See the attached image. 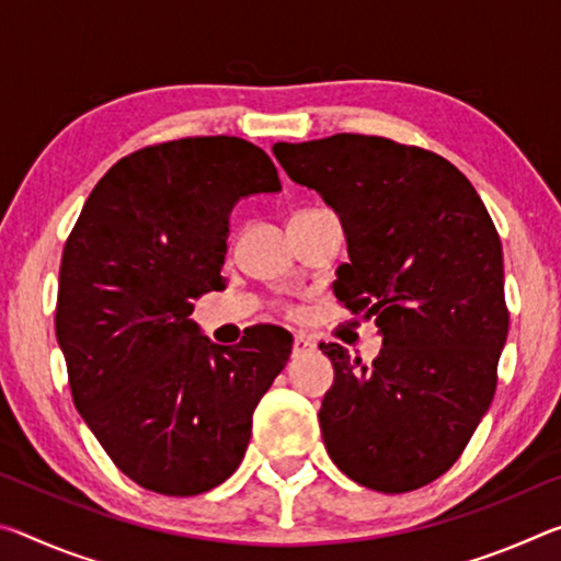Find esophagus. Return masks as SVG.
I'll use <instances>...</instances> for the list:
<instances>
[{
	"mask_svg": "<svg viewBox=\"0 0 561 561\" xmlns=\"http://www.w3.org/2000/svg\"><path fill=\"white\" fill-rule=\"evenodd\" d=\"M309 351H314V344H311L307 336H294V346H291V356L294 358L309 354Z\"/></svg>",
	"mask_w": 561,
	"mask_h": 561,
	"instance_id": "1",
	"label": "esophagus"
}]
</instances>
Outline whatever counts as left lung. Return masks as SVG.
Masks as SVG:
<instances>
[{"label":"left lung","instance_id":"1","mask_svg":"<svg viewBox=\"0 0 561 561\" xmlns=\"http://www.w3.org/2000/svg\"><path fill=\"white\" fill-rule=\"evenodd\" d=\"M272 153L339 215L348 262L334 294L383 339L371 366L319 346L334 364L319 411L329 458L388 495L428 485L495 396L510 324L495 225L470 180L431 150L336 133Z\"/></svg>","mask_w":561,"mask_h":561}]
</instances>
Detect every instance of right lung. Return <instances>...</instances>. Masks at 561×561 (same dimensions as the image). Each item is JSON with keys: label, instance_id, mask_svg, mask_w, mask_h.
Here are the masks:
<instances>
[{"label": "right lung", "instance_id": "right-lung-1", "mask_svg": "<svg viewBox=\"0 0 561 561\" xmlns=\"http://www.w3.org/2000/svg\"><path fill=\"white\" fill-rule=\"evenodd\" d=\"M279 190L270 156L242 138L170 140L121 158L66 240L56 339L76 411L140 488L201 495L244 458L291 334L260 324L220 346L190 314L225 287L232 207Z\"/></svg>", "mask_w": 561, "mask_h": 561}]
</instances>
